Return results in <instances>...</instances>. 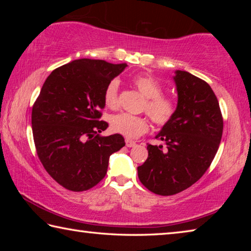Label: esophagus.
Listing matches in <instances>:
<instances>
[{
  "label": "esophagus",
  "instance_id": "1",
  "mask_svg": "<svg viewBox=\"0 0 251 251\" xmlns=\"http://www.w3.org/2000/svg\"><path fill=\"white\" fill-rule=\"evenodd\" d=\"M125 143H126V146L127 147H134V146H136V143L134 141H130V139H126Z\"/></svg>",
  "mask_w": 251,
  "mask_h": 251
}]
</instances>
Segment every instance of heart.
Wrapping results in <instances>:
<instances>
[{"mask_svg": "<svg viewBox=\"0 0 251 251\" xmlns=\"http://www.w3.org/2000/svg\"><path fill=\"white\" fill-rule=\"evenodd\" d=\"M139 93L146 97L143 104V110L147 113L151 120L157 126H165L175 116L177 105L172 97L163 94L164 88L161 84L151 75H138L131 80ZM118 83L117 79H112L106 85L103 100L106 107L110 109L118 106ZM110 127L114 131L125 136L127 138H136L145 134L150 128L146 117L135 116L131 114L120 113L110 117Z\"/></svg>", "mask_w": 251, "mask_h": 251, "instance_id": "1", "label": "heart"}]
</instances>
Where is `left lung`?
Masks as SVG:
<instances>
[{
    "label": "left lung",
    "instance_id": "obj_1",
    "mask_svg": "<svg viewBox=\"0 0 251 251\" xmlns=\"http://www.w3.org/2000/svg\"><path fill=\"white\" fill-rule=\"evenodd\" d=\"M175 116L157 134L167 148L148 144V157L137 167L138 178L151 193L171 196L194 185L209 168L223 136L224 120L209 84L176 71Z\"/></svg>",
    "mask_w": 251,
    "mask_h": 251
}]
</instances>
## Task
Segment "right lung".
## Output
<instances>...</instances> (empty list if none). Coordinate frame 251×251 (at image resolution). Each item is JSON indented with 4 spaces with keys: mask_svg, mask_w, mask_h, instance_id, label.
<instances>
[{
    "mask_svg": "<svg viewBox=\"0 0 251 251\" xmlns=\"http://www.w3.org/2000/svg\"><path fill=\"white\" fill-rule=\"evenodd\" d=\"M126 63L76 59L46 78L32 108L37 156L53 179L72 192L96 186L107 173L109 156L125 146L124 137H101L104 90Z\"/></svg>",
    "mask_w": 251,
    "mask_h": 251,
    "instance_id": "obj_1",
    "label": "right lung"
}]
</instances>
